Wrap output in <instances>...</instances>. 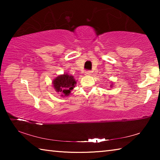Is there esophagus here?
<instances>
[{
	"mask_svg": "<svg viewBox=\"0 0 160 160\" xmlns=\"http://www.w3.org/2000/svg\"><path fill=\"white\" fill-rule=\"evenodd\" d=\"M91 73H92V72H91L90 70H88V71H86V72H85V75H90Z\"/></svg>",
	"mask_w": 160,
	"mask_h": 160,
	"instance_id": "1",
	"label": "esophagus"
}]
</instances>
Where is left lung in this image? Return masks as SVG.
I'll use <instances>...</instances> for the list:
<instances>
[{
  "label": "left lung",
  "instance_id": "obj_1",
  "mask_svg": "<svg viewBox=\"0 0 160 160\" xmlns=\"http://www.w3.org/2000/svg\"><path fill=\"white\" fill-rule=\"evenodd\" d=\"M110 82H111V85H110V88H112V87H113V82H112V81H110Z\"/></svg>",
  "mask_w": 160,
  "mask_h": 160
}]
</instances>
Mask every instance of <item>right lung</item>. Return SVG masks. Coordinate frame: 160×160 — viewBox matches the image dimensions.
Here are the masks:
<instances>
[{"instance_id":"add662e5","label":"right lung","mask_w":160,"mask_h":160,"mask_svg":"<svg viewBox=\"0 0 160 160\" xmlns=\"http://www.w3.org/2000/svg\"><path fill=\"white\" fill-rule=\"evenodd\" d=\"M76 80L73 76L68 73L59 75L52 81L53 87L56 92L61 94L62 97H67L70 94V92L76 85Z\"/></svg>"}]
</instances>
